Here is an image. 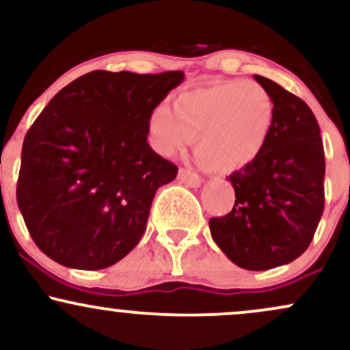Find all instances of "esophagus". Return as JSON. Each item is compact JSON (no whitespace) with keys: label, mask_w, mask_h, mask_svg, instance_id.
<instances>
[{"label":"esophagus","mask_w":350,"mask_h":350,"mask_svg":"<svg viewBox=\"0 0 350 350\" xmlns=\"http://www.w3.org/2000/svg\"><path fill=\"white\" fill-rule=\"evenodd\" d=\"M179 180L183 184H186L189 187H199L200 184H202V179H200V176L196 174V172L189 171V170H179V174H178Z\"/></svg>","instance_id":"esophagus-1"}]
</instances>
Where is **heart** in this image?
<instances>
[{
	"instance_id": "heart-1",
	"label": "heart",
	"mask_w": 350,
	"mask_h": 350,
	"mask_svg": "<svg viewBox=\"0 0 350 350\" xmlns=\"http://www.w3.org/2000/svg\"><path fill=\"white\" fill-rule=\"evenodd\" d=\"M275 118V103L262 85L224 80L180 92L171 110L161 107L148 116L146 128L151 146L161 156L183 151L196 136L202 166L234 172L260 158Z\"/></svg>"
}]
</instances>
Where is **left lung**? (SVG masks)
I'll use <instances>...</instances> for the list:
<instances>
[{"label":"left lung","instance_id":"obj_1","mask_svg":"<svg viewBox=\"0 0 350 350\" xmlns=\"http://www.w3.org/2000/svg\"><path fill=\"white\" fill-rule=\"evenodd\" d=\"M275 103L265 151L232 172L234 208L208 220L217 247L237 267L270 270L306 252L324 211V146L314 113L273 80L253 75Z\"/></svg>","mask_w":350,"mask_h":350}]
</instances>
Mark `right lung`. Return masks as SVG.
<instances>
[{
	"mask_svg": "<svg viewBox=\"0 0 350 350\" xmlns=\"http://www.w3.org/2000/svg\"><path fill=\"white\" fill-rule=\"evenodd\" d=\"M184 72L94 70L55 95L27 130L16 199L34 243L77 270L126 256L156 191L178 166L148 144V116Z\"/></svg>",
	"mask_w": 350,
	"mask_h": 350,
	"instance_id": "1",
	"label": "right lung"
}]
</instances>
